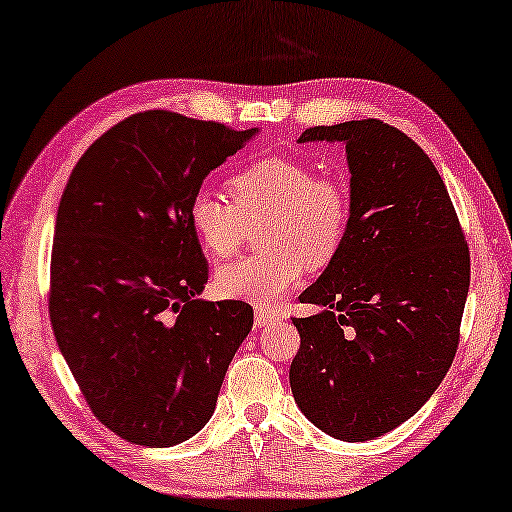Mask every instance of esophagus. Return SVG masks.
Instances as JSON below:
<instances>
[{
  "label": "esophagus",
  "mask_w": 512,
  "mask_h": 512,
  "mask_svg": "<svg viewBox=\"0 0 512 512\" xmlns=\"http://www.w3.org/2000/svg\"><path fill=\"white\" fill-rule=\"evenodd\" d=\"M273 322H276V315H273V312L262 310V308L255 310V326H257V329H264V326H271Z\"/></svg>",
  "instance_id": "1"
}]
</instances>
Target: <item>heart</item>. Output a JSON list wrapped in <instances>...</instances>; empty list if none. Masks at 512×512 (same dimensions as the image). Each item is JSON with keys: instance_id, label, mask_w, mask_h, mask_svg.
I'll list each match as a JSON object with an SVG mask.
<instances>
[{"instance_id": "b5f03b06", "label": "heart", "mask_w": 512, "mask_h": 512, "mask_svg": "<svg viewBox=\"0 0 512 512\" xmlns=\"http://www.w3.org/2000/svg\"><path fill=\"white\" fill-rule=\"evenodd\" d=\"M230 202L200 190L188 207L195 239L211 257H232L248 230H259L262 253L220 266L225 299L276 303L299 285L305 266L324 269L345 246L352 193L345 179L296 158H262L227 181Z\"/></svg>"}]
</instances>
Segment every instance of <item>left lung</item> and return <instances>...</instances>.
<instances>
[{
  "mask_svg": "<svg viewBox=\"0 0 512 512\" xmlns=\"http://www.w3.org/2000/svg\"><path fill=\"white\" fill-rule=\"evenodd\" d=\"M345 142L352 223L345 246L292 317L301 347L294 400L342 441L391 432L423 407L451 368L471 262L444 179L411 137L379 119L303 131L299 142Z\"/></svg>",
  "mask_w": 512,
  "mask_h": 512,
  "instance_id": "1",
  "label": "left lung"
}]
</instances>
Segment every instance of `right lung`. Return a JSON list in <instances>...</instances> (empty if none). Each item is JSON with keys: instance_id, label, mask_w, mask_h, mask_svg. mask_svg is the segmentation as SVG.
<instances>
[{"instance_id": "1", "label": "right lung", "mask_w": 512, "mask_h": 512, "mask_svg": "<svg viewBox=\"0 0 512 512\" xmlns=\"http://www.w3.org/2000/svg\"><path fill=\"white\" fill-rule=\"evenodd\" d=\"M250 131L147 110L103 133L61 195L48 310L91 414L121 439L167 448L202 430L236 349L243 301H202L209 266L188 223L204 177Z\"/></svg>"}]
</instances>
